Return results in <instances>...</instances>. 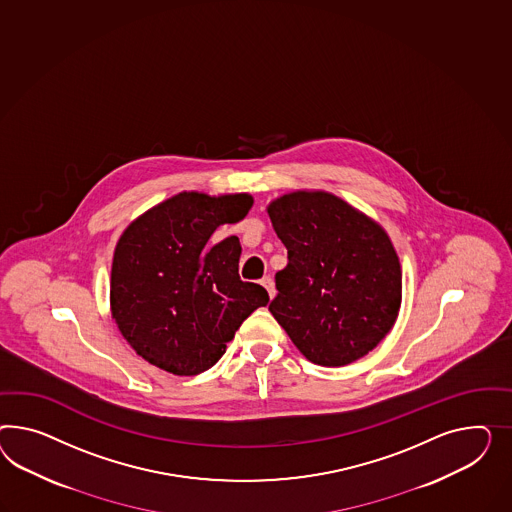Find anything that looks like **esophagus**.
I'll return each mask as SVG.
<instances>
[{
	"instance_id": "34e87169",
	"label": "esophagus",
	"mask_w": 512,
	"mask_h": 512,
	"mask_svg": "<svg viewBox=\"0 0 512 512\" xmlns=\"http://www.w3.org/2000/svg\"><path fill=\"white\" fill-rule=\"evenodd\" d=\"M261 285H263L264 289L268 291V296H270V298H274V296H276V285H274V279H272V277H263V279H261Z\"/></svg>"
}]
</instances>
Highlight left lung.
Masks as SVG:
<instances>
[{
  "instance_id": "8db88e82",
  "label": "left lung",
  "mask_w": 512,
  "mask_h": 512,
  "mask_svg": "<svg viewBox=\"0 0 512 512\" xmlns=\"http://www.w3.org/2000/svg\"><path fill=\"white\" fill-rule=\"evenodd\" d=\"M266 212L289 251L270 313L317 365L343 367L369 354L402 302L401 263L386 229L324 190L279 195Z\"/></svg>"
}]
</instances>
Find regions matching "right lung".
Listing matches in <instances>:
<instances>
[{
    "label": "right lung",
    "instance_id": "add662e5",
    "mask_svg": "<svg viewBox=\"0 0 512 512\" xmlns=\"http://www.w3.org/2000/svg\"><path fill=\"white\" fill-rule=\"evenodd\" d=\"M251 207L249 194L180 192L123 231L111 263V318L143 360L177 376L205 373L240 324L268 304L261 285L238 276V236L207 244Z\"/></svg>",
    "mask_w": 512,
    "mask_h": 512
}]
</instances>
